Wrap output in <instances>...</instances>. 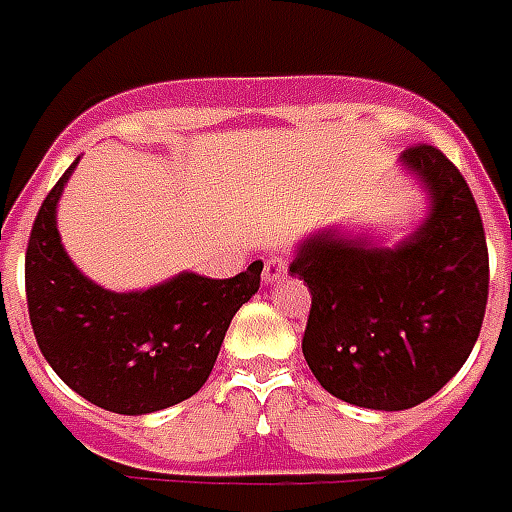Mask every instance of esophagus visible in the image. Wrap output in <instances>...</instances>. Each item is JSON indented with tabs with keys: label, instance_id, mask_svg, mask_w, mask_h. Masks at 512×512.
Returning a JSON list of instances; mask_svg holds the SVG:
<instances>
[{
	"label": "esophagus",
	"instance_id": "34e87169",
	"mask_svg": "<svg viewBox=\"0 0 512 512\" xmlns=\"http://www.w3.org/2000/svg\"><path fill=\"white\" fill-rule=\"evenodd\" d=\"M281 278H286V259H281V256L267 259V264H264V284L273 286L278 284Z\"/></svg>",
	"mask_w": 512,
	"mask_h": 512
}]
</instances>
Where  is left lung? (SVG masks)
Here are the masks:
<instances>
[{
	"instance_id": "left-lung-1",
	"label": "left lung",
	"mask_w": 512,
	"mask_h": 512,
	"mask_svg": "<svg viewBox=\"0 0 512 512\" xmlns=\"http://www.w3.org/2000/svg\"><path fill=\"white\" fill-rule=\"evenodd\" d=\"M402 168L427 192V215L386 248L369 234L322 228L289 273L311 292L303 355L333 397L405 411L455 378L488 303V245L460 170L438 148L413 146Z\"/></svg>"
}]
</instances>
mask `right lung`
<instances>
[{
  "label": "right lung",
  "mask_w": 512,
  "mask_h": 512,
  "mask_svg": "<svg viewBox=\"0 0 512 512\" xmlns=\"http://www.w3.org/2000/svg\"><path fill=\"white\" fill-rule=\"evenodd\" d=\"M76 162L32 223L24 262L32 331L79 397L123 416L162 411L212 375L234 314L259 292L264 264L223 281L179 273L143 292L104 289L71 262L57 231V204Z\"/></svg>",
  "instance_id": "add662e5"
}]
</instances>
